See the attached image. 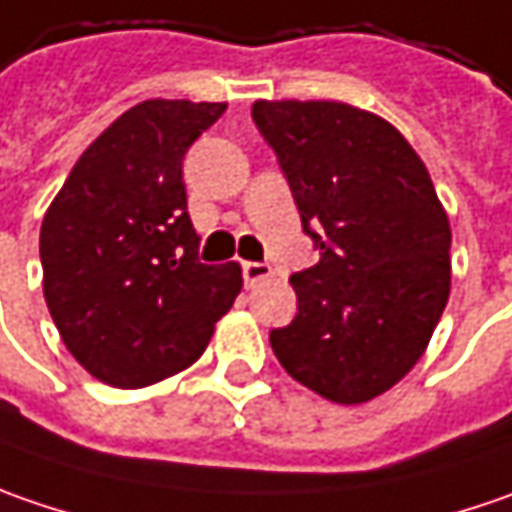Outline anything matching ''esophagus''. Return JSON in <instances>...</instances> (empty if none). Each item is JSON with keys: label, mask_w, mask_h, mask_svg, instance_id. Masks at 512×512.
<instances>
[{"label": "esophagus", "mask_w": 512, "mask_h": 512, "mask_svg": "<svg viewBox=\"0 0 512 512\" xmlns=\"http://www.w3.org/2000/svg\"><path fill=\"white\" fill-rule=\"evenodd\" d=\"M269 278H272V266L269 263H255V260L243 263V283L246 286H257V283H263V280Z\"/></svg>", "instance_id": "esophagus-1"}]
</instances>
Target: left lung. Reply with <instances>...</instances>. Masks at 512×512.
Listing matches in <instances>:
<instances>
[{"label": "left lung", "mask_w": 512, "mask_h": 512, "mask_svg": "<svg viewBox=\"0 0 512 512\" xmlns=\"http://www.w3.org/2000/svg\"><path fill=\"white\" fill-rule=\"evenodd\" d=\"M252 120L318 249V263L289 278L295 321L269 344L303 387L364 404L415 367L447 306V212L412 145L369 111L257 100Z\"/></svg>", "instance_id": "1"}]
</instances>
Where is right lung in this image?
Here are the masks:
<instances>
[{
  "instance_id": "1",
  "label": "right lung",
  "mask_w": 512,
  "mask_h": 512,
  "mask_svg": "<svg viewBox=\"0 0 512 512\" xmlns=\"http://www.w3.org/2000/svg\"><path fill=\"white\" fill-rule=\"evenodd\" d=\"M226 102L145 100L71 168L39 232L45 303L68 352L102 384L137 389L191 367L243 286L200 263L183 157Z\"/></svg>"
}]
</instances>
